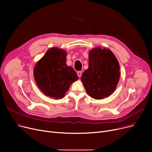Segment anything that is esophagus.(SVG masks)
Wrapping results in <instances>:
<instances>
[{"instance_id": "esophagus-1", "label": "esophagus", "mask_w": 152, "mask_h": 152, "mask_svg": "<svg viewBox=\"0 0 152 152\" xmlns=\"http://www.w3.org/2000/svg\"><path fill=\"white\" fill-rule=\"evenodd\" d=\"M77 76H78L79 77H80L81 76V75H82V72H81V71H77Z\"/></svg>"}]
</instances>
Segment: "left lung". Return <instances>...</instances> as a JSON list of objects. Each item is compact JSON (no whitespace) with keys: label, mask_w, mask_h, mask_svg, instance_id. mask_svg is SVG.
I'll return each mask as SVG.
<instances>
[{"label":"left lung","mask_w":152,"mask_h":152,"mask_svg":"<svg viewBox=\"0 0 152 152\" xmlns=\"http://www.w3.org/2000/svg\"><path fill=\"white\" fill-rule=\"evenodd\" d=\"M120 77L119 62L110 50L96 47L89 54V68L81 76L87 93L94 99L107 97L115 91Z\"/></svg>","instance_id":"left-lung-1"}]
</instances>
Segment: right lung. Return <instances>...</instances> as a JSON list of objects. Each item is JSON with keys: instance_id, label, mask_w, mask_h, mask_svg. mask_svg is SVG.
I'll return each mask as SVG.
<instances>
[{"instance_id": "add662e5", "label": "right lung", "mask_w": 152, "mask_h": 152, "mask_svg": "<svg viewBox=\"0 0 152 152\" xmlns=\"http://www.w3.org/2000/svg\"><path fill=\"white\" fill-rule=\"evenodd\" d=\"M66 52L57 47L50 48L34 68V77L45 95L55 99H62L70 85L77 80L73 68L66 65Z\"/></svg>"}]
</instances>
